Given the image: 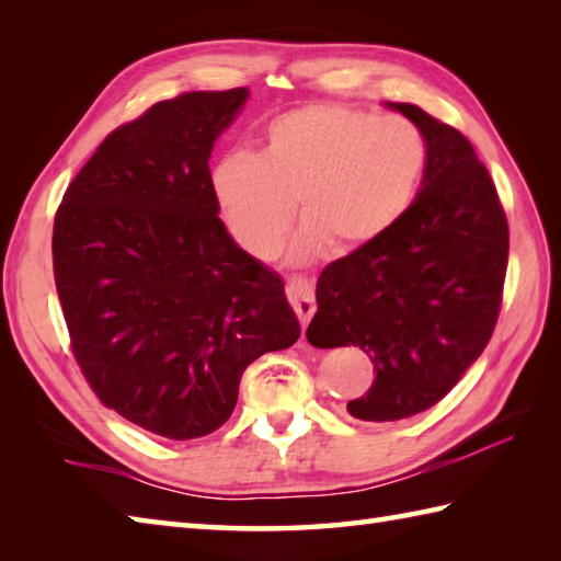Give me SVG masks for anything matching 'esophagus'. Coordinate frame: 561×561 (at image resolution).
<instances>
[{
  "instance_id": "obj_1",
  "label": "esophagus",
  "mask_w": 561,
  "mask_h": 561,
  "mask_svg": "<svg viewBox=\"0 0 561 561\" xmlns=\"http://www.w3.org/2000/svg\"><path fill=\"white\" fill-rule=\"evenodd\" d=\"M287 296H289L296 316H299L304 325H308V320H311V316L316 313L313 284L304 277H291L287 282Z\"/></svg>"
}]
</instances>
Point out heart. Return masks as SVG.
<instances>
[{
	"label": "heart",
	"mask_w": 561,
	"mask_h": 561,
	"mask_svg": "<svg viewBox=\"0 0 561 561\" xmlns=\"http://www.w3.org/2000/svg\"><path fill=\"white\" fill-rule=\"evenodd\" d=\"M426 163V137L414 123L320 103L274 117L257 157H221L211 193L226 229L260 260L282 248L296 199L304 226L291 260L301 265L328 245L352 253L383 236L410 209Z\"/></svg>",
	"instance_id": "heart-1"
}]
</instances>
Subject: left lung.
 Returning <instances> with one entry per match:
<instances>
[{
	"label": "left lung",
	"instance_id": "1",
	"mask_svg": "<svg viewBox=\"0 0 561 561\" xmlns=\"http://www.w3.org/2000/svg\"><path fill=\"white\" fill-rule=\"evenodd\" d=\"M386 108L426 137L422 187L396 226L320 272L306 330L374 362V386L347 402L364 422L424 412L458 383L492 337L508 265L506 214L470 141L412 103Z\"/></svg>",
	"mask_w": 561,
	"mask_h": 561
}]
</instances>
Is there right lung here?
Segmentation results:
<instances>
[{"label": "right lung", "instance_id": "obj_1", "mask_svg": "<svg viewBox=\"0 0 561 561\" xmlns=\"http://www.w3.org/2000/svg\"><path fill=\"white\" fill-rule=\"evenodd\" d=\"M248 89L193 91L117 127L55 217V287L105 408L187 440L229 420L248 364L301 328L277 272L219 219L209 159Z\"/></svg>", "mask_w": 561, "mask_h": 561}]
</instances>
